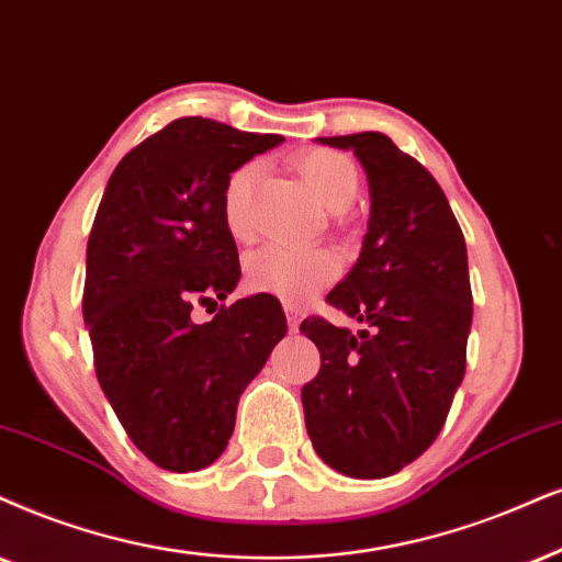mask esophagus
<instances>
[{"instance_id": "34e87169", "label": "esophagus", "mask_w": 562, "mask_h": 562, "mask_svg": "<svg viewBox=\"0 0 562 562\" xmlns=\"http://www.w3.org/2000/svg\"><path fill=\"white\" fill-rule=\"evenodd\" d=\"M285 314H288V326L290 331H297V326H301V308L293 303L285 301Z\"/></svg>"}]
</instances>
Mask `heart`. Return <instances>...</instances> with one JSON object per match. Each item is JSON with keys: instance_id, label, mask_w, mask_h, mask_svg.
I'll use <instances>...</instances> for the list:
<instances>
[{"instance_id": "heart-1", "label": "heart", "mask_w": 562, "mask_h": 562, "mask_svg": "<svg viewBox=\"0 0 562 562\" xmlns=\"http://www.w3.org/2000/svg\"><path fill=\"white\" fill-rule=\"evenodd\" d=\"M295 168L326 210L342 212L355 202L360 187L358 166L337 150L311 147L295 155ZM257 162H244L228 176L223 187V220L233 238L248 236V204L257 179ZM339 274V259L326 248H303L288 244H269L246 257L244 277L254 293L277 295L282 301L303 303Z\"/></svg>"}]
</instances>
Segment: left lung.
<instances>
[{
	"instance_id": "left-lung-1",
	"label": "left lung",
	"mask_w": 562,
	"mask_h": 562,
	"mask_svg": "<svg viewBox=\"0 0 562 562\" xmlns=\"http://www.w3.org/2000/svg\"><path fill=\"white\" fill-rule=\"evenodd\" d=\"M318 142L363 162L371 220L358 265L326 295L363 329L352 334L322 316L301 324L322 352L318 375L301 392L305 428L331 470L389 477L428 451L464 379L467 244L438 181L386 134Z\"/></svg>"
}]
</instances>
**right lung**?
I'll list each match as a JSON object with an SVG mask.
<instances>
[{
    "instance_id": "1",
    "label": "right lung",
    "mask_w": 562,
    "mask_h": 562,
    "mask_svg": "<svg viewBox=\"0 0 562 562\" xmlns=\"http://www.w3.org/2000/svg\"><path fill=\"white\" fill-rule=\"evenodd\" d=\"M280 142L176 119L124 155L95 212L82 316L98 383L132 443L168 472H196L225 451L240 394L288 331L272 295L191 318L240 277L225 181Z\"/></svg>"
}]
</instances>
